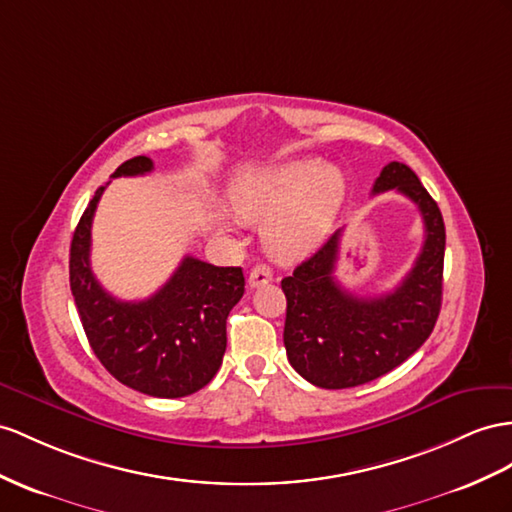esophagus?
<instances>
[{
  "label": "esophagus",
  "instance_id": "1",
  "mask_svg": "<svg viewBox=\"0 0 512 512\" xmlns=\"http://www.w3.org/2000/svg\"><path fill=\"white\" fill-rule=\"evenodd\" d=\"M270 281H272V270L266 264H257L251 270V274H248V285H251V287H261V285H266Z\"/></svg>",
  "mask_w": 512,
  "mask_h": 512
}]
</instances>
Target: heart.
<instances>
[{"label": "heart", "instance_id": "1", "mask_svg": "<svg viewBox=\"0 0 512 512\" xmlns=\"http://www.w3.org/2000/svg\"><path fill=\"white\" fill-rule=\"evenodd\" d=\"M240 218L264 225L266 248L279 259L305 255L320 242L346 196L342 170L318 160L287 162L231 188Z\"/></svg>", "mask_w": 512, "mask_h": 512}]
</instances>
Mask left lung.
<instances>
[{"instance_id": "left-lung-1", "label": "left lung", "mask_w": 512, "mask_h": 512, "mask_svg": "<svg viewBox=\"0 0 512 512\" xmlns=\"http://www.w3.org/2000/svg\"><path fill=\"white\" fill-rule=\"evenodd\" d=\"M396 190L411 199L424 220V246L396 290L359 298L333 277L337 231L316 255L281 281L287 298L283 344L292 368L322 389H348L398 368L430 337L441 309L445 227L437 203L413 170L389 162L374 194Z\"/></svg>"}]
</instances>
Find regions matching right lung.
<instances>
[{"label": "right lung", "instance_id": "obj_1", "mask_svg": "<svg viewBox=\"0 0 512 512\" xmlns=\"http://www.w3.org/2000/svg\"><path fill=\"white\" fill-rule=\"evenodd\" d=\"M153 170L149 157L123 162L112 177ZM99 188L71 240L69 277L90 348L116 381L155 398H183L216 376L227 348V316L244 294L242 268H220L183 257L160 290L147 300L114 298L90 268V227Z\"/></svg>", "mask_w": 512, "mask_h": 512}]
</instances>
